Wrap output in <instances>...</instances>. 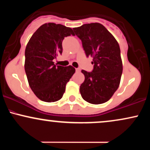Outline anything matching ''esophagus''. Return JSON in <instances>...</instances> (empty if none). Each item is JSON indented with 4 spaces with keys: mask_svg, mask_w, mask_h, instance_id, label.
Masks as SVG:
<instances>
[{
    "mask_svg": "<svg viewBox=\"0 0 150 150\" xmlns=\"http://www.w3.org/2000/svg\"><path fill=\"white\" fill-rule=\"evenodd\" d=\"M75 70H76L77 73H80V68H76V69H75Z\"/></svg>",
    "mask_w": 150,
    "mask_h": 150,
    "instance_id": "obj_1",
    "label": "esophagus"
}]
</instances>
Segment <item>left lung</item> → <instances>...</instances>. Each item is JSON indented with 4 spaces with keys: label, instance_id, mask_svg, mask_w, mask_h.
<instances>
[{
    "label": "left lung",
    "instance_id": "8db88e82",
    "mask_svg": "<svg viewBox=\"0 0 150 150\" xmlns=\"http://www.w3.org/2000/svg\"><path fill=\"white\" fill-rule=\"evenodd\" d=\"M73 31L94 64L92 72L82 70L85 81L80 87L81 96L90 104L106 102L118 88L123 71L118 43L100 23L85 24Z\"/></svg>",
    "mask_w": 150,
    "mask_h": 150
}]
</instances>
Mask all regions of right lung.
Here are the masks:
<instances>
[{"label":"right lung","mask_w":150,"mask_h":150,"mask_svg":"<svg viewBox=\"0 0 150 150\" xmlns=\"http://www.w3.org/2000/svg\"><path fill=\"white\" fill-rule=\"evenodd\" d=\"M74 36L73 30L60 24L46 23L30 38L25 49V70L30 88L40 100L54 102L63 97L65 85L75 73L71 65L54 64L63 52L65 37Z\"/></svg>","instance_id":"obj_1"}]
</instances>
